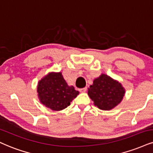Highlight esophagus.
<instances>
[{
	"label": "esophagus",
	"mask_w": 153,
	"mask_h": 153,
	"mask_svg": "<svg viewBox=\"0 0 153 153\" xmlns=\"http://www.w3.org/2000/svg\"><path fill=\"white\" fill-rule=\"evenodd\" d=\"M86 89H87V88L86 87H84V88H80L79 89V91L81 93H85L86 91Z\"/></svg>",
	"instance_id": "34e87169"
}]
</instances>
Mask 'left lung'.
Returning <instances> with one entry per match:
<instances>
[{"instance_id":"1","label":"left lung","mask_w":153,"mask_h":153,"mask_svg":"<svg viewBox=\"0 0 153 153\" xmlns=\"http://www.w3.org/2000/svg\"><path fill=\"white\" fill-rule=\"evenodd\" d=\"M126 89L121 83L105 74L94 79L88 88V95L94 104L103 111H110L121 102Z\"/></svg>"}]
</instances>
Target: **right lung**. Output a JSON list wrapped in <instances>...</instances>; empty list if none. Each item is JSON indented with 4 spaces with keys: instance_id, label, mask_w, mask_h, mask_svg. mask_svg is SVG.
I'll return each instance as SVG.
<instances>
[{
    "instance_id": "obj_1",
    "label": "right lung",
    "mask_w": 153,
    "mask_h": 153,
    "mask_svg": "<svg viewBox=\"0 0 153 153\" xmlns=\"http://www.w3.org/2000/svg\"><path fill=\"white\" fill-rule=\"evenodd\" d=\"M40 103L53 111H62L70 105L79 92L69 86L62 72H49L39 81L37 88Z\"/></svg>"
}]
</instances>
